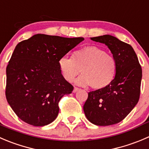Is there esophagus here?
<instances>
[{"instance_id":"34e87169","label":"esophagus","mask_w":149,"mask_h":149,"mask_svg":"<svg viewBox=\"0 0 149 149\" xmlns=\"http://www.w3.org/2000/svg\"><path fill=\"white\" fill-rule=\"evenodd\" d=\"M79 90V89L78 87H74V89H73V92H78V91Z\"/></svg>"}]
</instances>
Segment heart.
<instances>
[{"label":"heart","instance_id":"1","mask_svg":"<svg viewBox=\"0 0 149 149\" xmlns=\"http://www.w3.org/2000/svg\"><path fill=\"white\" fill-rule=\"evenodd\" d=\"M63 78L71 82L76 76L79 86L90 85L95 89H102L113 83L117 73V63L114 57L95 46H87L75 51L72 57H62L58 61Z\"/></svg>","mask_w":149,"mask_h":149}]
</instances>
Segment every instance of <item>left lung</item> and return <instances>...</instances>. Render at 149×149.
I'll use <instances>...</instances> for the list:
<instances>
[{"label": "left lung", "instance_id": "left-lung-1", "mask_svg": "<svg viewBox=\"0 0 149 149\" xmlns=\"http://www.w3.org/2000/svg\"><path fill=\"white\" fill-rule=\"evenodd\" d=\"M90 38L108 47L118 68L116 78L110 86L88 93L84 111L88 120L94 125H115L123 120L139 100L142 69L130 44L110 35Z\"/></svg>", "mask_w": 149, "mask_h": 149}]
</instances>
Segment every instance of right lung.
<instances>
[{"mask_svg": "<svg viewBox=\"0 0 149 149\" xmlns=\"http://www.w3.org/2000/svg\"><path fill=\"white\" fill-rule=\"evenodd\" d=\"M84 40L36 34L16 46L6 68V97L21 120L36 127L55 120L59 101L73 89L58 61Z\"/></svg>", "mask_w": 149, "mask_h": 149, "instance_id": "add662e5", "label": "right lung"}]
</instances>
